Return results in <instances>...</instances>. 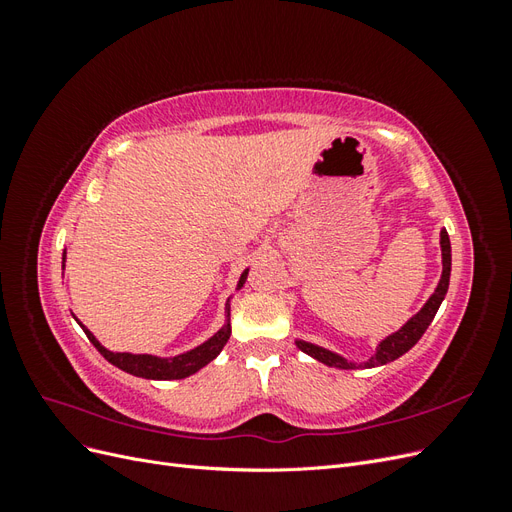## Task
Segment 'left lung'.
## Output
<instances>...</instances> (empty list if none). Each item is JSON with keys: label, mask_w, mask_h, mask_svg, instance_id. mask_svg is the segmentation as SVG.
<instances>
[{"label": "left lung", "mask_w": 512, "mask_h": 512, "mask_svg": "<svg viewBox=\"0 0 512 512\" xmlns=\"http://www.w3.org/2000/svg\"><path fill=\"white\" fill-rule=\"evenodd\" d=\"M440 250H442V275H440V282H438L436 290H433L427 303L418 309V312L404 324V327L382 339V342L376 346V352L371 354L365 363H352V361L344 359L342 354L331 352V350L316 346V344L303 342V339H297L294 344L299 346V350L312 356V359L329 365V367H337V369H369V367H380V365H386V363L399 359L401 354H406L418 342V339L423 337V333L427 331L433 316H436V312H438V307L442 305V301L446 297L448 282H451V239H448L446 228L440 230Z\"/></svg>", "instance_id": "obj_1"}]
</instances>
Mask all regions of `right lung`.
<instances>
[{
	"instance_id": "obj_1",
	"label": "right lung",
	"mask_w": 512,
	"mask_h": 512,
	"mask_svg": "<svg viewBox=\"0 0 512 512\" xmlns=\"http://www.w3.org/2000/svg\"><path fill=\"white\" fill-rule=\"evenodd\" d=\"M64 267H66V252H64ZM247 271L245 269L237 282V290L243 288L245 280H247ZM81 324V322H79ZM85 335L89 337V342L98 348V352L104 356L108 363H113L115 367L128 371L132 376L138 378H147V380H181L188 378L192 374H196L198 369H203L207 363H211L215 356L222 352V348L226 346L228 337H230V299L226 301V322L224 327L211 335L207 342H203L200 346L177 354V356H156V354H132V352H113L106 350L96 335L91 333L85 324H81Z\"/></svg>"
}]
</instances>
